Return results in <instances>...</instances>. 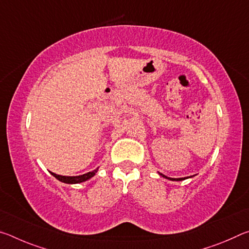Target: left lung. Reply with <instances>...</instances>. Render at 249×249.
<instances>
[{
    "instance_id": "obj_1",
    "label": "left lung",
    "mask_w": 249,
    "mask_h": 249,
    "mask_svg": "<svg viewBox=\"0 0 249 249\" xmlns=\"http://www.w3.org/2000/svg\"><path fill=\"white\" fill-rule=\"evenodd\" d=\"M159 175H161L163 178H166V179H169V180H172V181H180V180H184V179H187L188 177H185V178H168V177H166V176H163L162 174H159Z\"/></svg>"
}]
</instances>
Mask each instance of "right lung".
Instances as JSON below:
<instances>
[{
  "mask_svg": "<svg viewBox=\"0 0 249 249\" xmlns=\"http://www.w3.org/2000/svg\"><path fill=\"white\" fill-rule=\"evenodd\" d=\"M98 170V169H96ZM96 170L94 171H91V172H88V174H84L81 176H75V177H67V176H60V175H56L53 174V172H50L54 178L58 179L59 181H61V182H65V183H80V182H83V181H87L89 180L90 178H92L95 175Z\"/></svg>",
  "mask_w": 249,
  "mask_h": 249,
  "instance_id": "1",
  "label": "right lung"
}]
</instances>
